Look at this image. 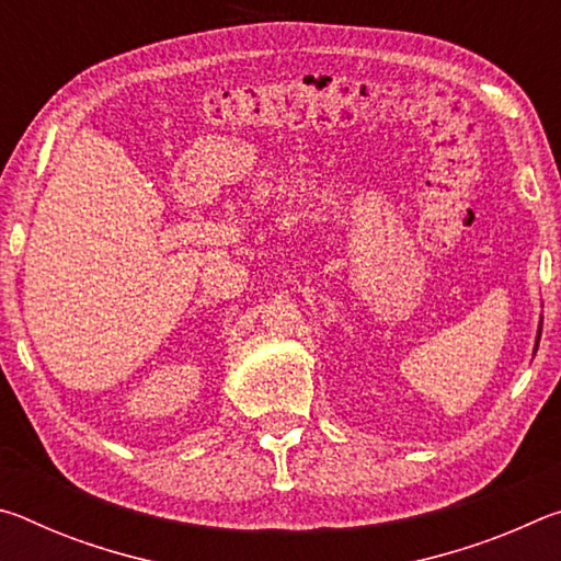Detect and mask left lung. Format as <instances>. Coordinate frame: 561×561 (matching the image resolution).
I'll use <instances>...</instances> for the list:
<instances>
[{"label":"left lung","mask_w":561,"mask_h":561,"mask_svg":"<svg viewBox=\"0 0 561 561\" xmlns=\"http://www.w3.org/2000/svg\"><path fill=\"white\" fill-rule=\"evenodd\" d=\"M539 336H542V324H539V329H537V341H535V351H537V346H539Z\"/></svg>","instance_id":"obj_1"}]
</instances>
